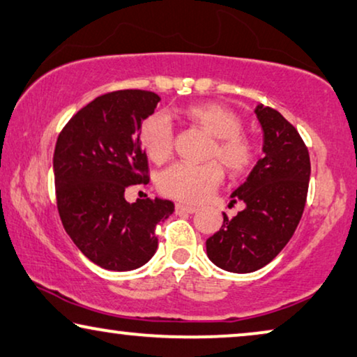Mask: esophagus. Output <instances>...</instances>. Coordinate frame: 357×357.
Segmentation results:
<instances>
[{
	"mask_svg": "<svg viewBox=\"0 0 357 357\" xmlns=\"http://www.w3.org/2000/svg\"><path fill=\"white\" fill-rule=\"evenodd\" d=\"M195 211H197L195 206H189V205H184V204H176V213H178V215H183V213L192 215V213H195Z\"/></svg>",
	"mask_w": 357,
	"mask_h": 357,
	"instance_id": "obj_1",
	"label": "esophagus"
}]
</instances>
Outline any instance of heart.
Returning a JSON list of instances; mask_svg holds the SVG:
<instances>
[{
	"label": "heart",
	"mask_w": 357,
	"mask_h": 357,
	"mask_svg": "<svg viewBox=\"0 0 357 357\" xmlns=\"http://www.w3.org/2000/svg\"><path fill=\"white\" fill-rule=\"evenodd\" d=\"M181 116L215 137L210 157L218 158L231 174H243L257 160V146L242 132V119L220 102L192 104L181 110ZM139 142L146 155L155 163L167 162L173 152V126L167 115L153 114L142 121ZM222 183L220 163H176L160 174L162 194L185 204H200Z\"/></svg>",
	"instance_id": "1"
}]
</instances>
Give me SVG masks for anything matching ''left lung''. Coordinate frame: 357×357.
I'll list each match as a JSON object with an SVG mask.
<instances>
[{"instance_id":"8db88e82","label":"left lung","mask_w":357,"mask_h":357,"mask_svg":"<svg viewBox=\"0 0 357 357\" xmlns=\"http://www.w3.org/2000/svg\"><path fill=\"white\" fill-rule=\"evenodd\" d=\"M255 114L264 155L231 195V204L242 200L245 208L234 218L222 213L220 231L206 241L210 261L237 274L261 269L289 243L305 210L311 174L310 153L295 126L263 104Z\"/></svg>"}]
</instances>
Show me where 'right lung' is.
Masks as SVG:
<instances>
[{
    "label": "right lung",
    "mask_w": 357,
    "mask_h": 357,
    "mask_svg": "<svg viewBox=\"0 0 357 357\" xmlns=\"http://www.w3.org/2000/svg\"><path fill=\"white\" fill-rule=\"evenodd\" d=\"M158 100L142 89L99 96L57 137L52 167L63 229L104 269L144 266L158 247L155 226L174 211L167 199H125V190L149 183L139 128Z\"/></svg>",
    "instance_id": "add662e5"
}]
</instances>
